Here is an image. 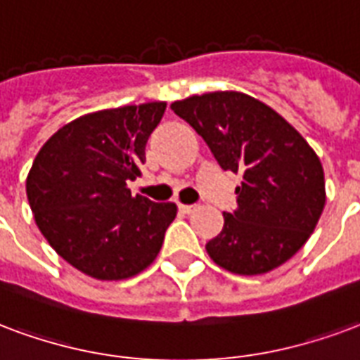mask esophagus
<instances>
[{
    "mask_svg": "<svg viewBox=\"0 0 360 360\" xmlns=\"http://www.w3.org/2000/svg\"><path fill=\"white\" fill-rule=\"evenodd\" d=\"M194 210H196V204H179L181 214H193Z\"/></svg>",
    "mask_w": 360,
    "mask_h": 360,
    "instance_id": "1",
    "label": "esophagus"
}]
</instances>
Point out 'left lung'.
Returning a JSON list of instances; mask_svg holds the SVG:
<instances>
[{"label": "left lung", "mask_w": 360, "mask_h": 360, "mask_svg": "<svg viewBox=\"0 0 360 360\" xmlns=\"http://www.w3.org/2000/svg\"><path fill=\"white\" fill-rule=\"evenodd\" d=\"M172 110L206 141L223 169L242 173L236 207L206 244L210 257L236 275L269 273L307 242L324 210V172L286 120L236 91L194 95Z\"/></svg>", "instance_id": "left-lung-1"}]
</instances>
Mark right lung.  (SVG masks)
<instances>
[{"mask_svg": "<svg viewBox=\"0 0 360 360\" xmlns=\"http://www.w3.org/2000/svg\"><path fill=\"white\" fill-rule=\"evenodd\" d=\"M166 103L120 106L60 127L38 153L26 194L39 231L72 267L98 281L137 275L158 255L177 206L131 196Z\"/></svg>", "mask_w": 360, "mask_h": 360, "instance_id": "add662e5", "label": "right lung"}]
</instances>
